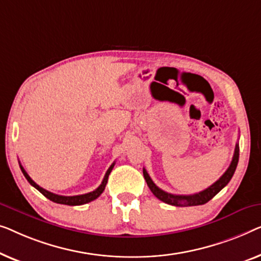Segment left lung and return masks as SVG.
Wrapping results in <instances>:
<instances>
[{"instance_id": "8db88e82", "label": "left lung", "mask_w": 261, "mask_h": 261, "mask_svg": "<svg viewBox=\"0 0 261 261\" xmlns=\"http://www.w3.org/2000/svg\"><path fill=\"white\" fill-rule=\"evenodd\" d=\"M238 162H239V144L236 145V150H234L233 160L230 162V166L227 169L225 174H223L221 177H220L215 183H213L211 187H208L207 189L202 190V192L193 194V195H175V194H170L164 192V190L160 189L155 183L152 182V179L150 178L148 171L143 168V175H144V178L146 181V185L151 190L153 195H155L157 199L163 201L168 204L176 205V207H188V205H200L207 203L209 200H212L216 194H218L220 190L228 185L230 178L233 177L234 171H236Z\"/></svg>"}]
</instances>
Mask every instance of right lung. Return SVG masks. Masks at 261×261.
Instances as JSON below:
<instances>
[{"label": "right lung", "mask_w": 261, "mask_h": 261, "mask_svg": "<svg viewBox=\"0 0 261 261\" xmlns=\"http://www.w3.org/2000/svg\"><path fill=\"white\" fill-rule=\"evenodd\" d=\"M113 167H115V163H112L111 167H110V168L108 169V171H106V174H105V176H104V179H102L101 185L99 186L97 189L93 190V192L87 193V194H83V195L62 196V195H58V194L50 193V192H48V190L41 188V187H40L39 185H36V183H35L34 181H33V179H32L31 177H29V175L27 174V171L24 170L23 167H22L21 164H20L21 171L23 172L24 177L27 178V181H28L29 183H31V185H32L33 187H34V188L38 189L39 192L41 193L43 196H46L47 199L50 200V201H53V202H56V203L67 204V205H80V204H85V203H89V202H91V201H93V200L97 199V197L100 196V194H101L102 192H104L106 183H108L109 175H110V172H111V170L113 169Z\"/></svg>", "instance_id": "add662e5"}]
</instances>
